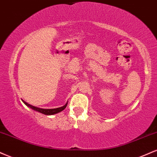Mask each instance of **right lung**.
Instances as JSON below:
<instances>
[{"label": "right lung", "instance_id": "1", "mask_svg": "<svg viewBox=\"0 0 157 157\" xmlns=\"http://www.w3.org/2000/svg\"><path fill=\"white\" fill-rule=\"evenodd\" d=\"M23 101L24 104L26 105L28 107L34 110V111L40 112V113L44 114V115H55V114H57V113H59V112L63 111V110L66 108V106H67V103H66V104H64L63 106H61V107H59V108H55V109H42V108L36 107V106H32V105L28 104V103H26V102H25V101Z\"/></svg>", "mask_w": 157, "mask_h": 157}]
</instances>
